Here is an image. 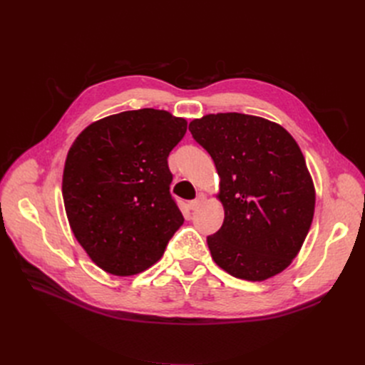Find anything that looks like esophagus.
<instances>
[{
	"instance_id": "1",
	"label": "esophagus",
	"mask_w": 365,
	"mask_h": 365,
	"mask_svg": "<svg viewBox=\"0 0 365 365\" xmlns=\"http://www.w3.org/2000/svg\"><path fill=\"white\" fill-rule=\"evenodd\" d=\"M204 200H205V196H204L202 193H200V195L196 196V200L190 201V204H189V205H190V208H192V210H196L197 207H200V205L204 202Z\"/></svg>"
}]
</instances>
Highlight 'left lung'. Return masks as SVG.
Returning a JSON list of instances; mask_svg holds the SVG:
<instances>
[{"mask_svg":"<svg viewBox=\"0 0 365 365\" xmlns=\"http://www.w3.org/2000/svg\"><path fill=\"white\" fill-rule=\"evenodd\" d=\"M193 138L213 158L224 224L207 237L217 267L263 282L300 252L312 225L315 187L294 137L279 123L239 113L190 121Z\"/></svg>","mask_w":365,"mask_h":365,"instance_id":"left-lung-1","label":"left lung"}]
</instances>
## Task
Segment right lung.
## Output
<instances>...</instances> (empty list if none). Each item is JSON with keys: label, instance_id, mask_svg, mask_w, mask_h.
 <instances>
[{"label": "right lung", "instance_id": "obj_1", "mask_svg": "<svg viewBox=\"0 0 365 365\" xmlns=\"http://www.w3.org/2000/svg\"><path fill=\"white\" fill-rule=\"evenodd\" d=\"M187 120L143 108L86 126L65 160L62 196L74 237L98 268L118 277L149 269L184 217L172 200L170 150Z\"/></svg>", "mask_w": 365, "mask_h": 365}]
</instances>
